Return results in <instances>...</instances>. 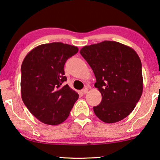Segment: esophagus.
Here are the masks:
<instances>
[{
  "instance_id": "1",
  "label": "esophagus",
  "mask_w": 160,
  "mask_h": 160,
  "mask_svg": "<svg viewBox=\"0 0 160 160\" xmlns=\"http://www.w3.org/2000/svg\"><path fill=\"white\" fill-rule=\"evenodd\" d=\"M88 91H89V89H88L87 87H85L84 89H83L82 90V94H87V92H88Z\"/></svg>"
}]
</instances>
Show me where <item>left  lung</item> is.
I'll use <instances>...</instances> for the list:
<instances>
[{
    "instance_id": "8db88e82",
    "label": "left lung",
    "mask_w": 160,
    "mask_h": 160,
    "mask_svg": "<svg viewBox=\"0 0 160 160\" xmlns=\"http://www.w3.org/2000/svg\"><path fill=\"white\" fill-rule=\"evenodd\" d=\"M81 55L91 67L102 102L93 108L98 118L114 123L134 110L143 92L142 62L133 48L115 41L83 47Z\"/></svg>"
}]
</instances>
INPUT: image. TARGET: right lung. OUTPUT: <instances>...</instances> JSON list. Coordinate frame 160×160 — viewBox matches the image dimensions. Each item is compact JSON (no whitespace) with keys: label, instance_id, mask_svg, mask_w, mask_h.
<instances>
[{"label":"right lung","instance_id":"1","mask_svg":"<svg viewBox=\"0 0 160 160\" xmlns=\"http://www.w3.org/2000/svg\"><path fill=\"white\" fill-rule=\"evenodd\" d=\"M78 51L62 42L43 44L24 58L21 71L22 99L29 112L43 123L56 126L68 117L78 94L64 76L67 59Z\"/></svg>","mask_w":160,"mask_h":160}]
</instances>
